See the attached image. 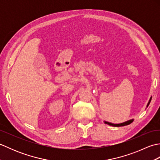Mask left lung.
Wrapping results in <instances>:
<instances>
[{
    "label": "left lung",
    "instance_id": "8db88e82",
    "mask_svg": "<svg viewBox=\"0 0 160 160\" xmlns=\"http://www.w3.org/2000/svg\"><path fill=\"white\" fill-rule=\"evenodd\" d=\"M151 98H152V97H151L150 99H149L148 102V104L147 105V107H148L149 104H150L151 101ZM133 120H134L133 119H131V120H127V121H126L124 122H122V123H120V124H113V123H111V122H107V121H104V124H107L110 125V126H113V127H124V126H127V125L130 124L131 123H132V122H133Z\"/></svg>",
    "mask_w": 160,
    "mask_h": 160
}]
</instances>
